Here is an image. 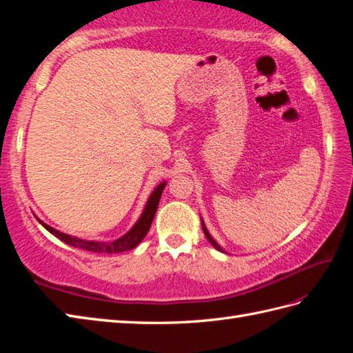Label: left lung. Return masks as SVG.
I'll return each instance as SVG.
<instances>
[{
	"instance_id": "8db88e82",
	"label": "left lung",
	"mask_w": 353,
	"mask_h": 353,
	"mask_svg": "<svg viewBox=\"0 0 353 353\" xmlns=\"http://www.w3.org/2000/svg\"><path fill=\"white\" fill-rule=\"evenodd\" d=\"M201 229H203V234H205V236L208 238V241H209V243H211V244H212V245L215 247V249H216V250H220V252H224V253H226V250H224V249H223V247H221V245H220L219 243H216V241H215V239H214V238L211 236V234H209V232H208V229H206V226H205V221H203V220H201Z\"/></svg>"
}]
</instances>
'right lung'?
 <instances>
[{
  "label": "right lung",
  "instance_id": "1",
  "mask_svg": "<svg viewBox=\"0 0 353 353\" xmlns=\"http://www.w3.org/2000/svg\"><path fill=\"white\" fill-rule=\"evenodd\" d=\"M165 185H167V182H162V183L156 186L153 192L150 194L144 211H142L138 221L133 224L132 229L127 232V234H124L123 236H119L118 239H114V241H108V243H104V241H88V239H81V238L72 236V235H66V234H63V232L51 228V226H48V224H45L39 219H37V221H39L42 226L50 232V234H52L56 238H59L61 241H63L66 244H70L72 247H77V249L88 250V252H95V253H123V252L134 249V247H137L142 241V239L145 238L147 232H148L150 226H152V223H153L154 214L157 211V205H159V200H161Z\"/></svg>",
  "mask_w": 353,
  "mask_h": 353
}]
</instances>
